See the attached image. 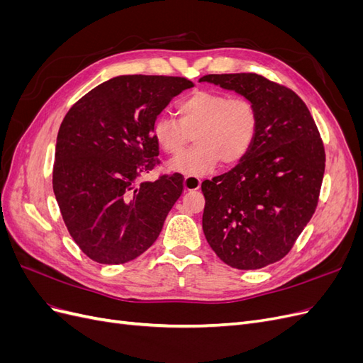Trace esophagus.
Listing matches in <instances>:
<instances>
[{"mask_svg":"<svg viewBox=\"0 0 363 363\" xmlns=\"http://www.w3.org/2000/svg\"><path fill=\"white\" fill-rule=\"evenodd\" d=\"M183 184H184V191H189L191 192V191L200 189L201 180L199 177H191V175H188V177H184Z\"/></svg>","mask_w":363,"mask_h":363,"instance_id":"obj_1","label":"esophagus"}]
</instances>
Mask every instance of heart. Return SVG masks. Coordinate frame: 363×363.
<instances>
[{"label": "heart", "mask_w": 363, "mask_h": 363, "mask_svg": "<svg viewBox=\"0 0 363 363\" xmlns=\"http://www.w3.org/2000/svg\"><path fill=\"white\" fill-rule=\"evenodd\" d=\"M180 119L159 116L152 138L168 156H180L194 136L195 148L169 163V171L191 177L211 174L223 162L235 167L252 148L259 131V111L248 98H230L196 91L177 106Z\"/></svg>", "instance_id": "heart-1"}]
</instances>
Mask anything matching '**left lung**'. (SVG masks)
<instances>
[{
  "label": "left lung",
  "instance_id": "left-lung-1",
  "mask_svg": "<svg viewBox=\"0 0 363 363\" xmlns=\"http://www.w3.org/2000/svg\"><path fill=\"white\" fill-rule=\"evenodd\" d=\"M256 104L255 145L236 167L204 180L203 232L228 267L260 269L288 255L311 221L325 168L320 131L301 98L257 74L200 79Z\"/></svg>",
  "mask_w": 363,
  "mask_h": 363
}]
</instances>
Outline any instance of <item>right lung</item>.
<instances>
[{
	"mask_svg": "<svg viewBox=\"0 0 363 363\" xmlns=\"http://www.w3.org/2000/svg\"><path fill=\"white\" fill-rule=\"evenodd\" d=\"M189 87L194 83L183 77L119 75L94 87L63 118L52 189L71 238L94 262L127 263L159 238L183 177L138 179L160 163L152 124Z\"/></svg>",
	"mask_w": 363,
	"mask_h": 363,
	"instance_id": "1",
	"label": "right lung"
}]
</instances>
